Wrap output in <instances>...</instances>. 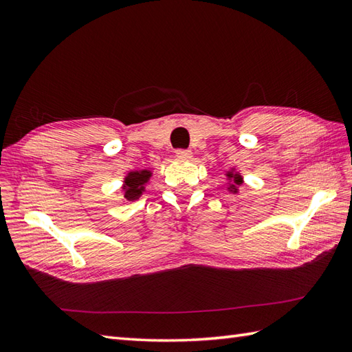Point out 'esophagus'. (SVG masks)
Returning <instances> with one entry per match:
<instances>
[{"label":"esophagus","mask_w":352,"mask_h":352,"mask_svg":"<svg viewBox=\"0 0 352 352\" xmlns=\"http://www.w3.org/2000/svg\"><path fill=\"white\" fill-rule=\"evenodd\" d=\"M177 157H180V159H190L192 151L190 149H177Z\"/></svg>","instance_id":"obj_1"}]
</instances>
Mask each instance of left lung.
<instances>
[{
  "instance_id": "1",
  "label": "left lung",
  "mask_w": 352,
  "mask_h": 352,
  "mask_svg": "<svg viewBox=\"0 0 352 352\" xmlns=\"http://www.w3.org/2000/svg\"><path fill=\"white\" fill-rule=\"evenodd\" d=\"M227 180H230L228 183V192L231 193H239V186L243 184V177L241 175V172H237L236 168H231L230 170H227Z\"/></svg>"
}]
</instances>
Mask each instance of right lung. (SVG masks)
<instances>
[{"instance_id": "obj_1", "label": "right lung", "mask_w": 352, "mask_h": 352, "mask_svg": "<svg viewBox=\"0 0 352 352\" xmlns=\"http://www.w3.org/2000/svg\"><path fill=\"white\" fill-rule=\"evenodd\" d=\"M153 177V172L149 169H140V170H130L124 178L122 190L124 198L126 201H136L142 197L145 192V186Z\"/></svg>"}]
</instances>
